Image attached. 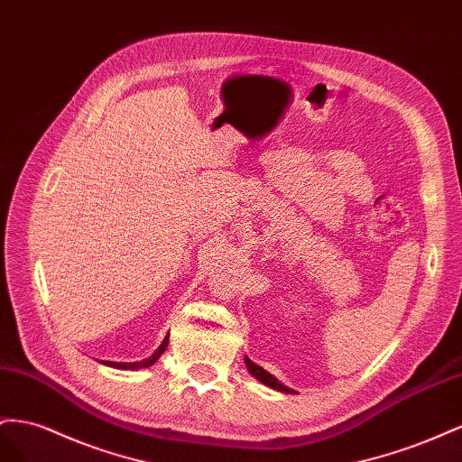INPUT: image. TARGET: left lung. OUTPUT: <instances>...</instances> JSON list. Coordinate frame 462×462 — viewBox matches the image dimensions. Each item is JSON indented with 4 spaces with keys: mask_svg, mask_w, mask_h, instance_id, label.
Listing matches in <instances>:
<instances>
[{
    "mask_svg": "<svg viewBox=\"0 0 462 462\" xmlns=\"http://www.w3.org/2000/svg\"><path fill=\"white\" fill-rule=\"evenodd\" d=\"M245 365H247V370H249V374H252L255 379H259L261 383H265L267 387H271V389H276V391H282V393H294L292 389H288V387H284L279 379L276 377H273L269 372H265L263 370L261 365H257V364H254L252 360L249 358H245Z\"/></svg>",
    "mask_w": 462,
    "mask_h": 462,
    "instance_id": "left-lung-1",
    "label": "left lung"
}]
</instances>
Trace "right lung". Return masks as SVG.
Wrapping results in <instances>:
<instances>
[{
	"instance_id": "right-lung-1",
	"label": "right lung",
	"mask_w": 462,
	"mask_h": 462,
	"mask_svg": "<svg viewBox=\"0 0 462 462\" xmlns=\"http://www.w3.org/2000/svg\"><path fill=\"white\" fill-rule=\"evenodd\" d=\"M166 346H168V337H164L162 345L158 346L156 352H154L152 356H149L147 360H143V362H124V364H122V362H102V364H106V365H110V367H117V370H139V367H149V365H152V364L164 354Z\"/></svg>"
}]
</instances>
